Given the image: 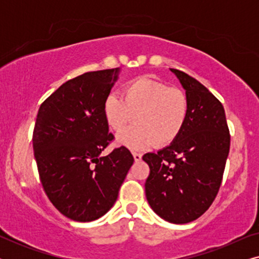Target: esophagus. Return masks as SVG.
Listing matches in <instances>:
<instances>
[{"instance_id": "1", "label": "esophagus", "mask_w": 259, "mask_h": 259, "mask_svg": "<svg viewBox=\"0 0 259 259\" xmlns=\"http://www.w3.org/2000/svg\"><path fill=\"white\" fill-rule=\"evenodd\" d=\"M133 157H134V160L139 161L141 160V158H143V154L139 153V152H133Z\"/></svg>"}]
</instances>
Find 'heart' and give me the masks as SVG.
<instances>
[{"label":"heart","instance_id":"heart-1","mask_svg":"<svg viewBox=\"0 0 259 259\" xmlns=\"http://www.w3.org/2000/svg\"><path fill=\"white\" fill-rule=\"evenodd\" d=\"M104 115L113 130L119 132L120 145L131 150H146L158 144L173 143L185 126L189 100L183 91L169 88L151 77L141 76L127 82L121 97L108 94L104 101Z\"/></svg>","mask_w":259,"mask_h":259}]
</instances>
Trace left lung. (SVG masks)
<instances>
[{
  "mask_svg": "<svg viewBox=\"0 0 259 259\" xmlns=\"http://www.w3.org/2000/svg\"><path fill=\"white\" fill-rule=\"evenodd\" d=\"M169 70L185 90L189 114L173 143L143 157L150 166L145 192L159 217L186 224L199 218L217 196L230 151V133L221 101L192 76Z\"/></svg>",
  "mask_w": 259,
  "mask_h": 259,
  "instance_id": "left-lung-1",
  "label": "left lung"
}]
</instances>
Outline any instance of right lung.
Segmentation results:
<instances>
[{
    "mask_svg": "<svg viewBox=\"0 0 259 259\" xmlns=\"http://www.w3.org/2000/svg\"><path fill=\"white\" fill-rule=\"evenodd\" d=\"M119 73L113 68L74 77L38 109L33 133L38 175L52 204L72 221L107 213L133 165L125 146L101 157L113 140L102 107Z\"/></svg>",
    "mask_w": 259,
    "mask_h": 259,
    "instance_id": "add662e5",
    "label": "right lung"
}]
</instances>
